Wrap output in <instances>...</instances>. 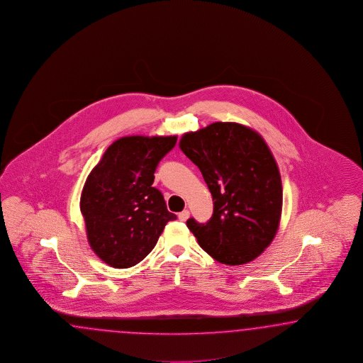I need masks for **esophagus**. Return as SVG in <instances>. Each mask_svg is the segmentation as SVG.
<instances>
[{
  "mask_svg": "<svg viewBox=\"0 0 363 363\" xmlns=\"http://www.w3.org/2000/svg\"><path fill=\"white\" fill-rule=\"evenodd\" d=\"M177 217H179V220H180V221H186V220H188V217H189V211H183V212H180V213L177 214Z\"/></svg>",
  "mask_w": 363,
  "mask_h": 363,
  "instance_id": "esophagus-1",
  "label": "esophagus"
}]
</instances>
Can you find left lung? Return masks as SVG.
<instances>
[{"mask_svg": "<svg viewBox=\"0 0 363 363\" xmlns=\"http://www.w3.org/2000/svg\"><path fill=\"white\" fill-rule=\"evenodd\" d=\"M179 146L213 197L208 223L186 221L199 245L223 264L259 257L278 232L283 204L279 168L264 140L241 123L214 122L186 133Z\"/></svg>", "mask_w": 363, "mask_h": 363, "instance_id": "obj_1", "label": "left lung"}]
</instances>
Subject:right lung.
Instances as JSON below:
<instances>
[{
  "label": "right lung",
  "instance_id": "right-lung-1",
  "mask_svg": "<svg viewBox=\"0 0 363 363\" xmlns=\"http://www.w3.org/2000/svg\"><path fill=\"white\" fill-rule=\"evenodd\" d=\"M177 140L175 135L120 138L86 177L80 211L88 242L106 264L135 266L154 249L168 221L177 220L152 186L159 162Z\"/></svg>",
  "mask_w": 363,
  "mask_h": 363
}]
</instances>
